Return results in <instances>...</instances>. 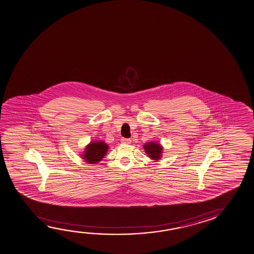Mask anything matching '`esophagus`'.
Returning a JSON list of instances; mask_svg holds the SVG:
<instances>
[{
    "instance_id": "obj_1",
    "label": "esophagus",
    "mask_w": 254,
    "mask_h": 254,
    "mask_svg": "<svg viewBox=\"0 0 254 254\" xmlns=\"http://www.w3.org/2000/svg\"><path fill=\"white\" fill-rule=\"evenodd\" d=\"M121 142H122L123 144H129V143L131 142V140L127 139V138H122V139H121Z\"/></svg>"
}]
</instances>
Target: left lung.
<instances>
[{"label": "left lung", "mask_w": 254, "mask_h": 254, "mask_svg": "<svg viewBox=\"0 0 254 254\" xmlns=\"http://www.w3.org/2000/svg\"><path fill=\"white\" fill-rule=\"evenodd\" d=\"M145 152L152 160H159L163 153V147L159 143L154 141H149L148 143L143 145Z\"/></svg>", "instance_id": "8db88e82"}]
</instances>
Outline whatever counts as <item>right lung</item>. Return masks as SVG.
Masks as SVG:
<instances>
[{
	"mask_svg": "<svg viewBox=\"0 0 254 254\" xmlns=\"http://www.w3.org/2000/svg\"><path fill=\"white\" fill-rule=\"evenodd\" d=\"M108 150V145L105 141H98L90 142L86 146L85 150L82 154V159L88 164H98L104 158Z\"/></svg>",
	"mask_w": 254,
	"mask_h": 254,
	"instance_id": "add662e5",
	"label": "right lung"
}]
</instances>
